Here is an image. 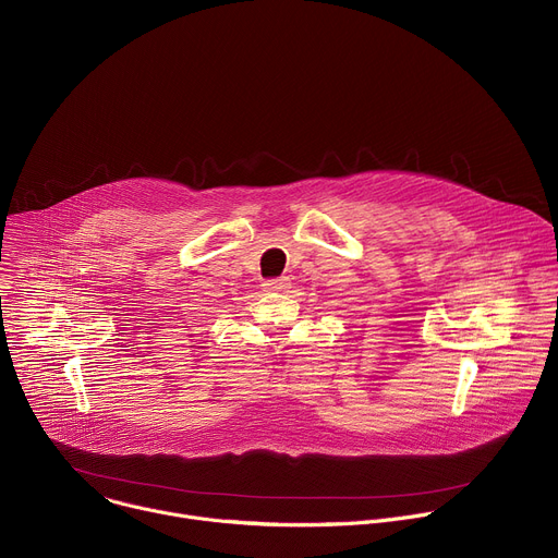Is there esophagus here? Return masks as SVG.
Instances as JSON below:
<instances>
[{
	"instance_id": "34e87169",
	"label": "esophagus",
	"mask_w": 558,
	"mask_h": 558,
	"mask_svg": "<svg viewBox=\"0 0 558 558\" xmlns=\"http://www.w3.org/2000/svg\"><path fill=\"white\" fill-rule=\"evenodd\" d=\"M263 287H265L267 293H282V291L291 289V280L289 278H276V280H267Z\"/></svg>"
}]
</instances>
